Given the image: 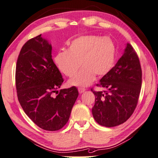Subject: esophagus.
Listing matches in <instances>:
<instances>
[{"mask_svg":"<svg viewBox=\"0 0 158 158\" xmlns=\"http://www.w3.org/2000/svg\"><path fill=\"white\" fill-rule=\"evenodd\" d=\"M78 91H79V94H82L86 91V89L84 88H81V87H79V88H78Z\"/></svg>","mask_w":158,"mask_h":158,"instance_id":"obj_1","label":"esophagus"}]
</instances>
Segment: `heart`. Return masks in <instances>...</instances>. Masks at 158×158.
<instances>
[{"label":"heart","mask_w":158,"mask_h":158,"mask_svg":"<svg viewBox=\"0 0 158 158\" xmlns=\"http://www.w3.org/2000/svg\"><path fill=\"white\" fill-rule=\"evenodd\" d=\"M116 47L109 37L82 35L73 40L67 49L57 53L56 64L66 76L72 77L81 65L84 66L69 84L75 86H87L92 83L96 75L102 77L109 73L115 64Z\"/></svg>","instance_id":"heart-1"}]
</instances>
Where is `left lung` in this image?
<instances>
[{
  "instance_id": "1",
  "label": "left lung",
  "mask_w": 158,
  "mask_h": 158,
  "mask_svg": "<svg viewBox=\"0 0 158 158\" xmlns=\"http://www.w3.org/2000/svg\"><path fill=\"white\" fill-rule=\"evenodd\" d=\"M142 85V70L135 49L127 43L123 55L97 86L92 114L101 126L114 127L123 123L135 110Z\"/></svg>"
}]
</instances>
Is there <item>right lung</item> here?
<instances>
[{
	"label": "right lung",
	"instance_id": "add662e5",
	"mask_svg": "<svg viewBox=\"0 0 158 158\" xmlns=\"http://www.w3.org/2000/svg\"><path fill=\"white\" fill-rule=\"evenodd\" d=\"M63 81L49 42L40 35L25 42L16 64L18 98L27 116L43 130H60L69 118L79 92L75 86L56 91Z\"/></svg>",
	"mask_w": 158,
	"mask_h": 158
}]
</instances>
